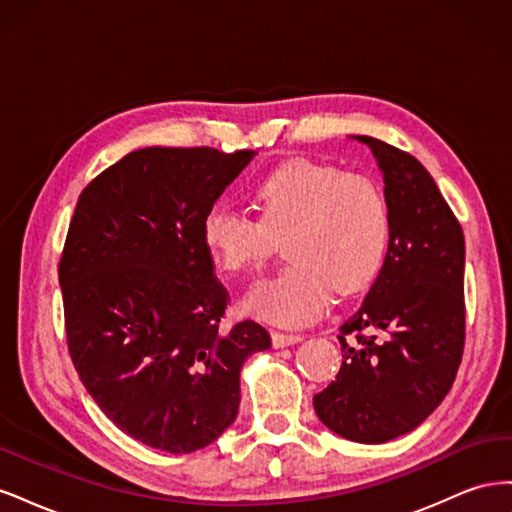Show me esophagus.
<instances>
[{"instance_id": "34e87169", "label": "esophagus", "mask_w": 512, "mask_h": 512, "mask_svg": "<svg viewBox=\"0 0 512 512\" xmlns=\"http://www.w3.org/2000/svg\"><path fill=\"white\" fill-rule=\"evenodd\" d=\"M303 339V335H292V333H282V331H273L271 333V342L275 348H286V346H294L299 344Z\"/></svg>"}]
</instances>
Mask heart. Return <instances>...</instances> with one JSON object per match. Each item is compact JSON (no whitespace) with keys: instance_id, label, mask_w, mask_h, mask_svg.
<instances>
[{"instance_id":"1","label":"heart","mask_w":512,"mask_h":512,"mask_svg":"<svg viewBox=\"0 0 512 512\" xmlns=\"http://www.w3.org/2000/svg\"><path fill=\"white\" fill-rule=\"evenodd\" d=\"M252 196L260 220L218 203L203 222L205 247L228 273L258 267L271 250V232L290 228V262L247 294V314L303 327L327 312L335 290L354 294L376 282L393 241L391 203L376 179L299 160L260 179Z\"/></svg>"}]
</instances>
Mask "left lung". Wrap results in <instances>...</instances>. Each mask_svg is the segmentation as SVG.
<instances>
[{"instance_id":"1","label":"left lung","mask_w":512,"mask_h":512,"mask_svg":"<svg viewBox=\"0 0 512 512\" xmlns=\"http://www.w3.org/2000/svg\"><path fill=\"white\" fill-rule=\"evenodd\" d=\"M374 153L393 213V241L361 307L342 324V367L314 397L337 436L382 444L416 429L451 391L466 337L463 230L410 153L352 136Z\"/></svg>"}]
</instances>
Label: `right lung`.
<instances>
[{"mask_svg":"<svg viewBox=\"0 0 512 512\" xmlns=\"http://www.w3.org/2000/svg\"><path fill=\"white\" fill-rule=\"evenodd\" d=\"M256 156L147 147L91 181L76 203L59 286L72 363L100 410L134 440L194 453L239 412L245 359L265 327L222 331L228 292L203 222Z\"/></svg>","mask_w":512,"mask_h":512,"instance_id":"right-lung-1","label":"right lung"}]
</instances>
